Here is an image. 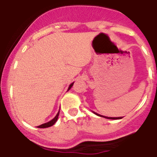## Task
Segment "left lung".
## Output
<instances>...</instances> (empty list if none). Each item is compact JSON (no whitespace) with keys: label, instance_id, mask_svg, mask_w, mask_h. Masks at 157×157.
Returning a JSON list of instances; mask_svg holds the SVG:
<instances>
[{"label":"left lung","instance_id":"8db88e82","mask_svg":"<svg viewBox=\"0 0 157 157\" xmlns=\"http://www.w3.org/2000/svg\"><path fill=\"white\" fill-rule=\"evenodd\" d=\"M95 114L98 115V116H101V117H105V116H101V115H98V114H97V113H95ZM105 118H107V119H110V120H120V119H122L121 117H105Z\"/></svg>","mask_w":157,"mask_h":157}]
</instances>
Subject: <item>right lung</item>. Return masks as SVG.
Returning <instances> with one entry per match:
<instances>
[{"instance_id":"1","label":"right lung","mask_w":157,"mask_h":157,"mask_svg":"<svg viewBox=\"0 0 157 157\" xmlns=\"http://www.w3.org/2000/svg\"><path fill=\"white\" fill-rule=\"evenodd\" d=\"M73 84H74V82L71 84L70 86H69V88H68V90H70V89L71 88V86H73ZM59 112H58L57 115H56V116H55V118H54V119H52V120H51V121L48 122V123H44V124H41V125L38 126V127H38V128H46V127H51V126H52L54 124V123H55L56 121H57L58 116H59Z\"/></svg>"}]
</instances>
